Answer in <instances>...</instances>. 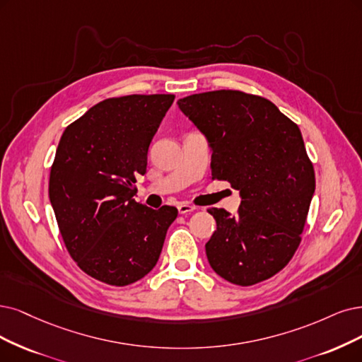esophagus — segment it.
<instances>
[{
	"instance_id": "esophagus-1",
	"label": "esophagus",
	"mask_w": 362,
	"mask_h": 362,
	"mask_svg": "<svg viewBox=\"0 0 362 362\" xmlns=\"http://www.w3.org/2000/svg\"><path fill=\"white\" fill-rule=\"evenodd\" d=\"M177 210H179L180 215H188V213L197 210V207L192 206V204H189V203H179V204H177Z\"/></svg>"
}]
</instances>
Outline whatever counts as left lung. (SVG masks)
Returning a JSON list of instances; mask_svg holds the SVG:
<instances>
[{
    "label": "left lung",
    "instance_id": "left-lung-1",
    "mask_svg": "<svg viewBox=\"0 0 362 362\" xmlns=\"http://www.w3.org/2000/svg\"><path fill=\"white\" fill-rule=\"evenodd\" d=\"M177 104L210 143L211 179L242 195L237 216L207 209L216 219L206 243L211 269L240 286L273 277L301 243L315 192L298 125L272 101L242 90L194 93Z\"/></svg>",
    "mask_w": 362,
    "mask_h": 362
}]
</instances>
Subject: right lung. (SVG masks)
<instances>
[{
    "mask_svg": "<svg viewBox=\"0 0 362 362\" xmlns=\"http://www.w3.org/2000/svg\"><path fill=\"white\" fill-rule=\"evenodd\" d=\"M173 93L107 98L65 128L49 198L70 257L88 276L127 286L149 273L177 209L137 203L136 177Z\"/></svg>",
    "mask_w": 362,
    "mask_h": 362,
    "instance_id": "obj_1",
    "label": "right lung"
}]
</instances>
